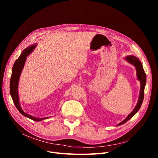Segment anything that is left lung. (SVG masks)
Wrapping results in <instances>:
<instances>
[{
	"label": "left lung",
	"mask_w": 158,
	"mask_h": 158,
	"mask_svg": "<svg viewBox=\"0 0 158 158\" xmlns=\"http://www.w3.org/2000/svg\"><path fill=\"white\" fill-rule=\"evenodd\" d=\"M125 60L128 63H131V64L135 66L136 70L137 79L140 82V90H139V95L138 101L136 106L135 107V109L127 116L126 118H125L122 122L119 123L117 126H120V125H122V124H123V123H125L126 122H127L129 119H131L132 117H133V116L139 111L141 106H142V104L143 101L144 89H145V86L146 85V79H147L146 74L143 69L142 64L138 60V58H137L135 56L131 55V56H126Z\"/></svg>",
	"instance_id": "left-lung-1"
}]
</instances>
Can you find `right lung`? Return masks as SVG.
Instances as JSON below:
<instances>
[{"label":"right lung","instance_id":"1","mask_svg":"<svg viewBox=\"0 0 158 158\" xmlns=\"http://www.w3.org/2000/svg\"><path fill=\"white\" fill-rule=\"evenodd\" d=\"M37 44H33L26 48H25L22 52L21 53L20 57L16 60L13 64L12 69V73L10 79V94L12 97L13 102L16 107V108L19 111V112L23 114L24 117H26L34 121H41L45 119H47L49 117L45 118H37L33 116L27 114L25 113L21 107L20 101H19V92H18V87H19V82L22 71L23 69V66L26 63L27 57L34 51V49L36 48Z\"/></svg>","mask_w":158,"mask_h":158}]
</instances>
